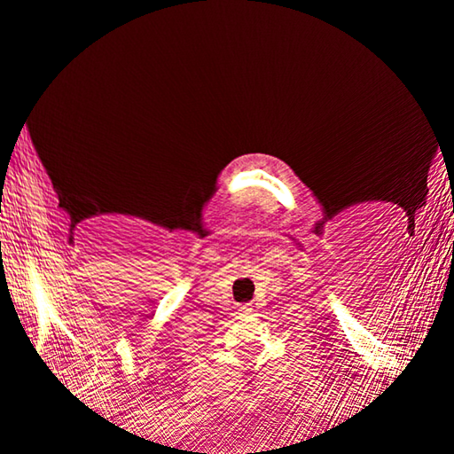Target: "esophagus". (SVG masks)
<instances>
[{"instance_id": "esophagus-1", "label": "esophagus", "mask_w": 454, "mask_h": 454, "mask_svg": "<svg viewBox=\"0 0 454 454\" xmlns=\"http://www.w3.org/2000/svg\"><path fill=\"white\" fill-rule=\"evenodd\" d=\"M252 312V304H244L240 306V314H250Z\"/></svg>"}]
</instances>
